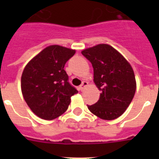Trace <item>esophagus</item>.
<instances>
[{
    "label": "esophagus",
    "mask_w": 159,
    "mask_h": 159,
    "mask_svg": "<svg viewBox=\"0 0 159 159\" xmlns=\"http://www.w3.org/2000/svg\"><path fill=\"white\" fill-rule=\"evenodd\" d=\"M88 83L87 82V81H83L82 84H81L80 87V89L81 91H84V90L88 87Z\"/></svg>",
    "instance_id": "1"
}]
</instances>
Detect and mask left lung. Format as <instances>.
I'll list each match as a JSON object with an SVG mask.
<instances>
[{
	"label": "left lung",
	"mask_w": 159,
	"mask_h": 159,
	"mask_svg": "<svg viewBox=\"0 0 159 159\" xmlns=\"http://www.w3.org/2000/svg\"><path fill=\"white\" fill-rule=\"evenodd\" d=\"M92 63L94 83L101 92L99 99L88 106L90 111L104 120L121 116L134 98L136 80L134 70L123 55L107 43L81 52Z\"/></svg>",
	"instance_id": "1"
}]
</instances>
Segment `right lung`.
<instances>
[{
    "label": "right lung",
    "mask_w": 159,
    "mask_h": 159,
    "mask_svg": "<svg viewBox=\"0 0 159 159\" xmlns=\"http://www.w3.org/2000/svg\"><path fill=\"white\" fill-rule=\"evenodd\" d=\"M75 53V49L50 45L26 64L21 75V92L33 113L52 120L67 111L71 97L78 91L68 83L64 67Z\"/></svg>",
    "instance_id": "right-lung-1"
}]
</instances>
